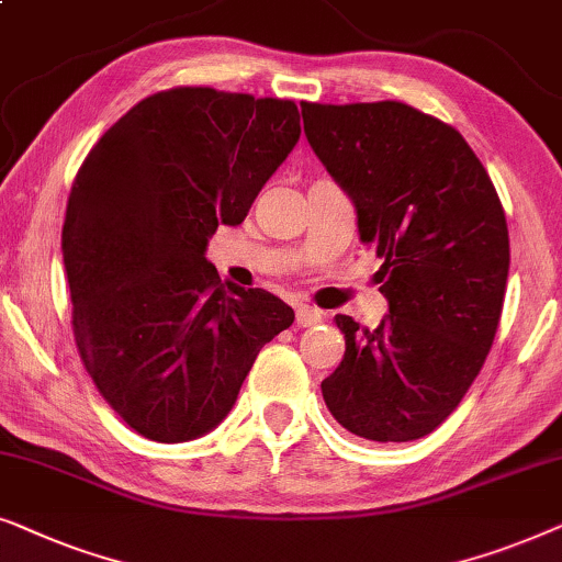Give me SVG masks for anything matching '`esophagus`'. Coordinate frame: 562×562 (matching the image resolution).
<instances>
[{"label":"esophagus","mask_w":562,"mask_h":562,"mask_svg":"<svg viewBox=\"0 0 562 562\" xmlns=\"http://www.w3.org/2000/svg\"><path fill=\"white\" fill-rule=\"evenodd\" d=\"M322 319L325 317H322V312L317 310V306H310V304L296 306V325L299 327H314V325H319Z\"/></svg>","instance_id":"1"}]
</instances>
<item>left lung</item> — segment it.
Returning a JSON list of instances; mask_svg holds the SVG:
<instances>
[{
  "label": "left lung",
  "mask_w": 562,
  "mask_h": 562,
  "mask_svg": "<svg viewBox=\"0 0 562 562\" xmlns=\"http://www.w3.org/2000/svg\"><path fill=\"white\" fill-rule=\"evenodd\" d=\"M304 133L383 258L389 314L335 322L345 356L322 396L348 432L419 440L463 402L494 345L509 229L486 168L452 125L404 102H302Z\"/></svg>",
  "instance_id": "obj_1"
}]
</instances>
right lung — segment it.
<instances>
[{"label": "right lung", "instance_id": "obj_1", "mask_svg": "<svg viewBox=\"0 0 562 562\" xmlns=\"http://www.w3.org/2000/svg\"><path fill=\"white\" fill-rule=\"evenodd\" d=\"M302 133L291 99L176 87L137 102L89 150L66 204L64 266L81 363L156 442L210 432L294 310L222 283L206 243L240 225Z\"/></svg>", "mask_w": 562, "mask_h": 562}]
</instances>
